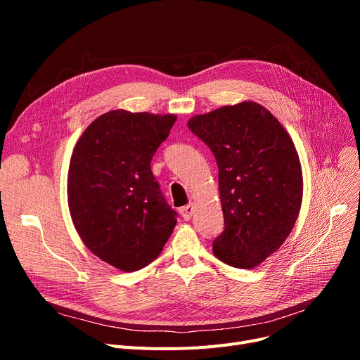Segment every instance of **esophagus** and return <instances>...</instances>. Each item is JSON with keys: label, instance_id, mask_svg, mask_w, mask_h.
<instances>
[{"label": "esophagus", "instance_id": "esophagus-1", "mask_svg": "<svg viewBox=\"0 0 360 360\" xmlns=\"http://www.w3.org/2000/svg\"><path fill=\"white\" fill-rule=\"evenodd\" d=\"M179 213L184 217V220H190L193 217V214H194V204H188V205L181 207Z\"/></svg>", "mask_w": 360, "mask_h": 360}]
</instances>
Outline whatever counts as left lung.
<instances>
[{
  "mask_svg": "<svg viewBox=\"0 0 360 360\" xmlns=\"http://www.w3.org/2000/svg\"><path fill=\"white\" fill-rule=\"evenodd\" d=\"M219 166L224 231L213 254L236 269H254L290 235L304 178L296 147L262 105L245 101L188 120Z\"/></svg>",
  "mask_w": 360,
  "mask_h": 360,
  "instance_id": "8db88e82",
  "label": "left lung"
}]
</instances>
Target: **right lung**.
<instances>
[{"instance_id":"right-lung-1","label":"right lung","mask_w":360,"mask_h":360,"mask_svg":"<svg viewBox=\"0 0 360 360\" xmlns=\"http://www.w3.org/2000/svg\"><path fill=\"white\" fill-rule=\"evenodd\" d=\"M175 121L174 113L109 110L72 150L67 195L74 228L94 255L121 271L155 261L176 224L150 167Z\"/></svg>"}]
</instances>
